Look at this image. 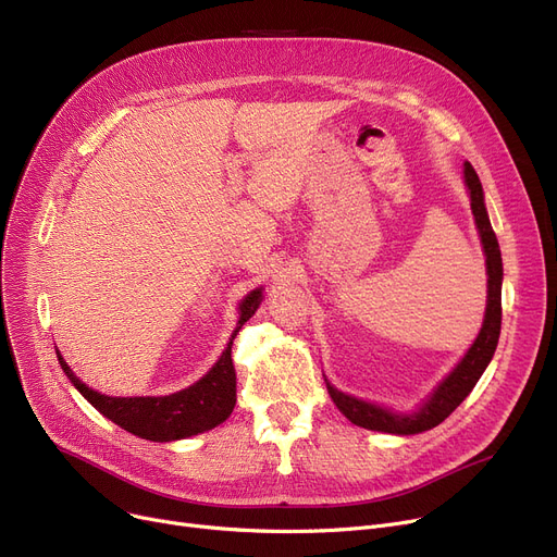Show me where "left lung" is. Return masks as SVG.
<instances>
[{"label":"left lung","mask_w":557,"mask_h":557,"mask_svg":"<svg viewBox=\"0 0 557 557\" xmlns=\"http://www.w3.org/2000/svg\"><path fill=\"white\" fill-rule=\"evenodd\" d=\"M462 181L470 194V205L474 223L481 237L483 255H485V273H487V300H485V315L483 325L470 349L462 355V359L454 366V370L443 379L441 384L433 388V393L416 408V411H395V408L359 399L355 395H347L338 388H334L327 376V393L338 406V411L357 426L382 431L393 435H416L422 431H429L441 424L445 418H449L460 401L472 393L481 374L490 366L496 343H499L502 334V284H504V261L499 242L490 225V216L485 210V196L479 175L470 162L462 164Z\"/></svg>","instance_id":"left-lung-1"}]
</instances>
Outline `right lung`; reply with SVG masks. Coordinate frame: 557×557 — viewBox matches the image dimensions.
Wrapping results in <instances>:
<instances>
[{
  "mask_svg": "<svg viewBox=\"0 0 557 557\" xmlns=\"http://www.w3.org/2000/svg\"><path fill=\"white\" fill-rule=\"evenodd\" d=\"M261 300L263 286H257L239 302L237 327H234L219 361L196 384L178 393L160 397H112L85 386L55 349L58 363H61L74 388L116 426L151 443L183 441V437L210 431L230 418L234 404H237V374H234L232 366V343L246 320L255 315Z\"/></svg>",
  "mask_w": 557,
  "mask_h": 557,
  "instance_id": "obj_1",
  "label": "right lung"
}]
</instances>
